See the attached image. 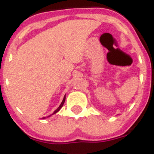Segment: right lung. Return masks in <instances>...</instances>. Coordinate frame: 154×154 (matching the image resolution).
I'll return each mask as SVG.
<instances>
[{"instance_id":"add662e5","label":"right lung","mask_w":154,"mask_h":154,"mask_svg":"<svg viewBox=\"0 0 154 154\" xmlns=\"http://www.w3.org/2000/svg\"><path fill=\"white\" fill-rule=\"evenodd\" d=\"M65 96H64L63 100H62V103H61L60 106H59L58 107V109H55V111H54V112H53V113L51 114V115H53V114H55V113H56V112H58V111H59V110L61 109V108H62V107L63 106V105H64V103H65ZM45 117H43V119H45Z\"/></svg>"}]
</instances>
